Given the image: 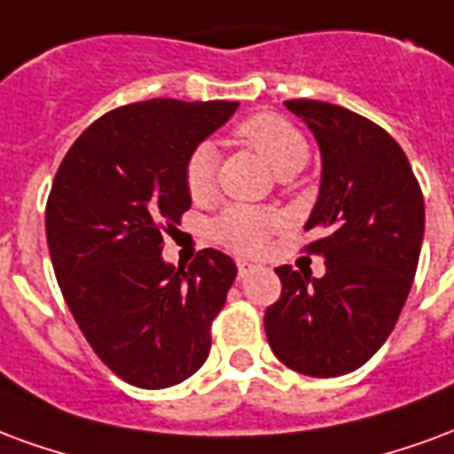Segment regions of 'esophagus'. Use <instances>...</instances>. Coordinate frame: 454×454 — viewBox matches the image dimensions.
Listing matches in <instances>:
<instances>
[{
  "mask_svg": "<svg viewBox=\"0 0 454 454\" xmlns=\"http://www.w3.org/2000/svg\"><path fill=\"white\" fill-rule=\"evenodd\" d=\"M237 268H239V276H249L251 270H256V263H249V261H237Z\"/></svg>",
  "mask_w": 454,
  "mask_h": 454,
  "instance_id": "1",
  "label": "esophagus"
}]
</instances>
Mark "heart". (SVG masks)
<instances>
[{
    "label": "heart",
    "mask_w": 454,
    "mask_h": 454,
    "mask_svg": "<svg viewBox=\"0 0 454 454\" xmlns=\"http://www.w3.org/2000/svg\"><path fill=\"white\" fill-rule=\"evenodd\" d=\"M239 137L261 157L266 159L268 167L276 171L278 176L283 174H295L304 167L309 157V145L304 135L295 125L286 118L273 114L251 115L249 121L239 125ZM186 188L191 198L203 200L213 195L215 181H217V147L213 142L205 140L195 145L186 159ZM278 227V217L268 210L259 207H247V205H234L227 207L213 224L215 239L227 244L230 249L237 251H259L266 244L268 234Z\"/></svg>",
    "instance_id": "heart-1"
}]
</instances>
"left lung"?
<instances>
[{
    "instance_id": "obj_1",
    "label": "left lung",
    "mask_w": 454,
    "mask_h": 454,
    "mask_svg": "<svg viewBox=\"0 0 454 454\" xmlns=\"http://www.w3.org/2000/svg\"><path fill=\"white\" fill-rule=\"evenodd\" d=\"M322 154V181L304 230L322 239L326 276L276 268L283 293L266 309L276 358L309 377L348 375L395 329L421 256L426 207L411 164L395 137L348 108L286 101Z\"/></svg>"
}]
</instances>
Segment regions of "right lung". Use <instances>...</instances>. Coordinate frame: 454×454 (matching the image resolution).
Instances as JSON below:
<instances>
[{
	"mask_svg": "<svg viewBox=\"0 0 454 454\" xmlns=\"http://www.w3.org/2000/svg\"><path fill=\"white\" fill-rule=\"evenodd\" d=\"M234 101L152 98L91 122L62 159L45 207L52 268L96 356L142 389L184 382L210 353V324L237 278L205 249L188 270L161 256L164 224L191 207L186 159Z\"/></svg>",
	"mask_w": 454,
	"mask_h": 454,
	"instance_id": "1",
	"label": "right lung"
}]
</instances>
